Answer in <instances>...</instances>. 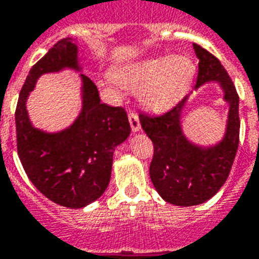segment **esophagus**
I'll use <instances>...</instances> for the list:
<instances>
[{
  "instance_id": "1",
  "label": "esophagus",
  "mask_w": 259,
  "mask_h": 259,
  "mask_svg": "<svg viewBox=\"0 0 259 259\" xmlns=\"http://www.w3.org/2000/svg\"><path fill=\"white\" fill-rule=\"evenodd\" d=\"M128 120H130V125H131V130L134 132H138L141 130V122H139V117H138L137 113L131 111L128 114Z\"/></svg>"
}]
</instances>
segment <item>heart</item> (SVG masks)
Masks as SVG:
<instances>
[{
    "instance_id": "obj_1",
    "label": "heart",
    "mask_w": 259,
    "mask_h": 259,
    "mask_svg": "<svg viewBox=\"0 0 259 259\" xmlns=\"http://www.w3.org/2000/svg\"><path fill=\"white\" fill-rule=\"evenodd\" d=\"M196 74V66L186 56H157L137 60L107 74L106 85L139 91V102L150 111L168 110L188 92Z\"/></svg>"
}]
</instances>
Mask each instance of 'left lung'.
I'll return each instance as SVG.
<instances>
[{
    "instance_id": "1",
    "label": "left lung",
    "mask_w": 259,
    "mask_h": 259,
    "mask_svg": "<svg viewBox=\"0 0 259 259\" xmlns=\"http://www.w3.org/2000/svg\"><path fill=\"white\" fill-rule=\"evenodd\" d=\"M199 59L196 90L217 81L229 105L225 135L212 146H199L185 137L181 117L188 102L185 96L163 116L141 114V125L152 139L154 154L150 163V179L167 203L190 207L204 203L225 184L239 146V95L224 66L214 55L193 44Z\"/></svg>"
}]
</instances>
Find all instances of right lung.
<instances>
[{
  "instance_id": "obj_1",
  "label": "right lung",
  "mask_w": 259,
  "mask_h": 259,
  "mask_svg": "<svg viewBox=\"0 0 259 259\" xmlns=\"http://www.w3.org/2000/svg\"><path fill=\"white\" fill-rule=\"evenodd\" d=\"M65 69L81 71L78 47L63 38L30 69L15 113L18 154L31 184L47 199L67 208L94 203L109 186L113 153L131 132L122 107L102 103L98 88L80 74L82 107L74 122L63 131L35 128L27 113V98L39 77Z\"/></svg>"
}]
</instances>
